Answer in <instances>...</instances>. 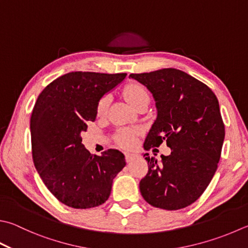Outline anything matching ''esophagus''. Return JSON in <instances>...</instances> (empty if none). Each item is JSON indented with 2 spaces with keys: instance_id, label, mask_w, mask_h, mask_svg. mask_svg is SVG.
<instances>
[{
  "instance_id": "34e87169",
  "label": "esophagus",
  "mask_w": 248,
  "mask_h": 248,
  "mask_svg": "<svg viewBox=\"0 0 248 248\" xmlns=\"http://www.w3.org/2000/svg\"><path fill=\"white\" fill-rule=\"evenodd\" d=\"M137 157H138V155H137V154H135V153H125V158H126V162H127V163L133 162L134 160H136Z\"/></svg>"
}]
</instances>
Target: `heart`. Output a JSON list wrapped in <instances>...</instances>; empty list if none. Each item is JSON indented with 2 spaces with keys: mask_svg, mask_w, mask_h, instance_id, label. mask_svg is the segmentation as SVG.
<instances>
[{
  "mask_svg": "<svg viewBox=\"0 0 248 248\" xmlns=\"http://www.w3.org/2000/svg\"><path fill=\"white\" fill-rule=\"evenodd\" d=\"M124 96L134 108H136L137 106H139L143 101H149V94L147 90L138 83L128 84L124 90ZM108 101H109V98L107 96L101 98L97 106L98 113L99 114L105 113L107 106H108ZM136 138H137V130L133 128L122 129L118 136L119 142L122 144L124 148L133 147L135 142H136Z\"/></svg>",
  "mask_w": 248,
  "mask_h": 248,
  "instance_id": "heart-1",
  "label": "heart"
}]
</instances>
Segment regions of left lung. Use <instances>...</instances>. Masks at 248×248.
Returning <instances> with one entry per match:
<instances>
[{"label":"left lung","instance_id":"left-lung-1","mask_svg":"<svg viewBox=\"0 0 248 248\" xmlns=\"http://www.w3.org/2000/svg\"><path fill=\"white\" fill-rule=\"evenodd\" d=\"M129 78L146 86L155 101L157 115L143 148L166 141L171 150L161 163L143 155L149 170L139 184L142 198L166 211L189 206L207 188L220 158L225 124L217 97L204 83L172 68Z\"/></svg>","mask_w":248,"mask_h":248}]
</instances>
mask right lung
<instances>
[{
	"label": "right lung",
	"mask_w": 248,
	"mask_h": 248,
	"mask_svg": "<svg viewBox=\"0 0 248 248\" xmlns=\"http://www.w3.org/2000/svg\"><path fill=\"white\" fill-rule=\"evenodd\" d=\"M125 78L126 73L70 72L37 97L30 120L33 163L50 193L69 207L105 203L126 165L124 154L115 149L93 155L81 137L96 120L98 102Z\"/></svg>",
	"instance_id": "right-lung-1"
}]
</instances>
